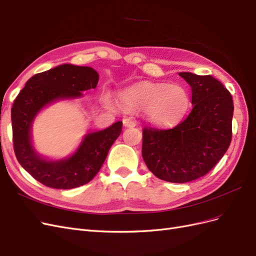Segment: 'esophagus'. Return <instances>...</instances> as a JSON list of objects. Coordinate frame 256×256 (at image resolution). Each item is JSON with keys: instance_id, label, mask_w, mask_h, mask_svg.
Returning <instances> with one entry per match:
<instances>
[{"instance_id": "34e87169", "label": "esophagus", "mask_w": 256, "mask_h": 256, "mask_svg": "<svg viewBox=\"0 0 256 256\" xmlns=\"http://www.w3.org/2000/svg\"><path fill=\"white\" fill-rule=\"evenodd\" d=\"M122 122H124V126L127 127V128L134 127L136 125V120L134 118H122Z\"/></svg>"}]
</instances>
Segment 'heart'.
<instances>
[{"label":"heart","instance_id":"heart-1","mask_svg":"<svg viewBox=\"0 0 256 256\" xmlns=\"http://www.w3.org/2000/svg\"><path fill=\"white\" fill-rule=\"evenodd\" d=\"M122 106L127 110H145L147 118L157 125H171L187 111L190 98L180 85L145 84L122 92Z\"/></svg>","mask_w":256,"mask_h":256}]
</instances>
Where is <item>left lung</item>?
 I'll return each mask as SVG.
<instances>
[{"label":"left lung","mask_w":256,"mask_h":256,"mask_svg":"<svg viewBox=\"0 0 256 256\" xmlns=\"http://www.w3.org/2000/svg\"><path fill=\"white\" fill-rule=\"evenodd\" d=\"M180 76L191 86L192 110L172 129L144 127L142 156L154 176L184 184L206 175L226 152L234 104L230 92L210 74Z\"/></svg>","instance_id":"obj_1"}]
</instances>
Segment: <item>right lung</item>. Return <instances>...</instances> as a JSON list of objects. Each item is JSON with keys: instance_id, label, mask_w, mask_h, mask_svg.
Returning <instances> with one entry per match:
<instances>
[{"instance_id": "right-lung-1", "label": "right lung", "mask_w": 256, "mask_h": 256, "mask_svg": "<svg viewBox=\"0 0 256 256\" xmlns=\"http://www.w3.org/2000/svg\"><path fill=\"white\" fill-rule=\"evenodd\" d=\"M98 72L90 67L64 64L33 76L14 99L12 108V141L21 166L36 180L54 189H72L90 182L99 172L110 147L122 132V122L88 134L70 157L48 160L32 144L30 129L36 115L48 104L82 96L95 88Z\"/></svg>"}]
</instances>
